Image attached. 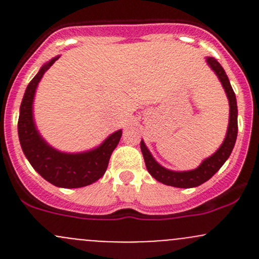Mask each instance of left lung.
Masks as SVG:
<instances>
[{"label": "left lung", "instance_id": "obj_1", "mask_svg": "<svg viewBox=\"0 0 259 259\" xmlns=\"http://www.w3.org/2000/svg\"><path fill=\"white\" fill-rule=\"evenodd\" d=\"M207 62L211 67V70L215 72L217 76L219 77V80H221L229 100V125L226 139H224L221 148L213 155L205 159L197 169L189 171H173L163 168L160 164H158L154 160L150 151L148 150L144 142L142 140L140 149H142L143 156H144L146 169L151 174V177H154L158 182L163 183V184L171 185V187L177 188H193L203 184L207 180H209L221 169V166L226 163V160L229 158L232 150H233L234 144H236L237 134H238V120H237L238 110H237L236 94H234L231 82L228 80V76H227L226 71L221 66V64L214 57H208Z\"/></svg>", "mask_w": 259, "mask_h": 259}]
</instances>
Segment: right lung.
Here are the masks:
<instances>
[{
  "label": "right lung",
  "instance_id": "obj_1",
  "mask_svg": "<svg viewBox=\"0 0 259 259\" xmlns=\"http://www.w3.org/2000/svg\"><path fill=\"white\" fill-rule=\"evenodd\" d=\"M59 57L44 65L30 81L23 95L18 116V138L23 154L32 168L51 184L61 188H81L93 184L105 174L114 149L119 144L121 130L111 134L99 148L80 154L60 153L48 145L36 130L32 103L41 77Z\"/></svg>",
  "mask_w": 259,
  "mask_h": 259
}]
</instances>
